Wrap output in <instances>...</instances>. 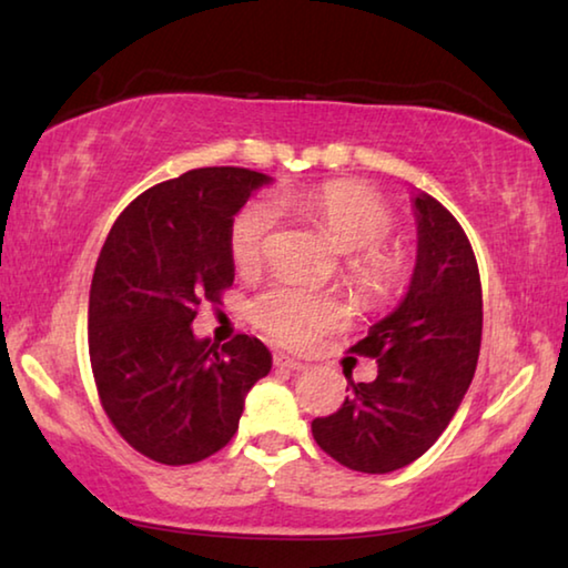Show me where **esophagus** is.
I'll return each mask as SVG.
<instances>
[{"label": "esophagus", "instance_id": "esophagus-1", "mask_svg": "<svg viewBox=\"0 0 568 568\" xmlns=\"http://www.w3.org/2000/svg\"><path fill=\"white\" fill-rule=\"evenodd\" d=\"M275 365H277V368H285V371H305V363L295 361L285 353H275Z\"/></svg>", "mask_w": 568, "mask_h": 568}]
</instances>
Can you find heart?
<instances>
[{
	"label": "heart",
	"instance_id": "heart-1",
	"mask_svg": "<svg viewBox=\"0 0 568 568\" xmlns=\"http://www.w3.org/2000/svg\"><path fill=\"white\" fill-rule=\"evenodd\" d=\"M277 206L313 220L341 253H351L348 273L363 291L383 295L400 283L406 255L386 243L396 217L376 192L345 180L283 187L273 197L250 200L235 215L227 235L230 255L240 273H255L263 265L281 217ZM345 318L348 313L338 297L295 283H275L250 303L255 328L293 348H305L323 333L341 328Z\"/></svg>",
	"mask_w": 568,
	"mask_h": 568
}]
</instances>
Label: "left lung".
<instances>
[{"instance_id":"1","label":"left lung","mask_w":568,"mask_h":568,"mask_svg":"<svg viewBox=\"0 0 568 568\" xmlns=\"http://www.w3.org/2000/svg\"><path fill=\"white\" fill-rule=\"evenodd\" d=\"M418 257L400 305L351 348L378 376L311 423L325 454L361 474H390L436 444L474 381L484 301L464 227L426 192L413 197ZM348 378V376H345Z\"/></svg>"}]
</instances>
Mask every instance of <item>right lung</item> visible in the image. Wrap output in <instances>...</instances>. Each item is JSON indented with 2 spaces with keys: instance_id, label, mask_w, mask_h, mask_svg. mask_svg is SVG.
Instances as JSON below:
<instances>
[{
  "instance_id": "1",
  "label": "right lung",
  "mask_w": 568,
  "mask_h": 568,
  "mask_svg": "<svg viewBox=\"0 0 568 568\" xmlns=\"http://www.w3.org/2000/svg\"><path fill=\"white\" fill-rule=\"evenodd\" d=\"M271 178L200 168L142 192L114 220L90 287V363L100 403L128 444L185 466L235 436L247 390L271 373V351L235 335L197 341L192 321L235 281L227 235Z\"/></svg>"
}]
</instances>
